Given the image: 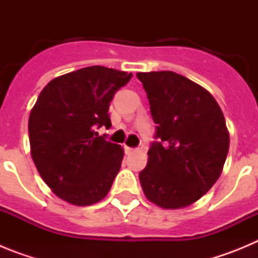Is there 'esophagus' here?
Masks as SVG:
<instances>
[{
    "mask_svg": "<svg viewBox=\"0 0 258 258\" xmlns=\"http://www.w3.org/2000/svg\"><path fill=\"white\" fill-rule=\"evenodd\" d=\"M134 150L136 149H133V147H127V146H125V152H126V154H132Z\"/></svg>",
    "mask_w": 258,
    "mask_h": 258,
    "instance_id": "obj_1",
    "label": "esophagus"
}]
</instances>
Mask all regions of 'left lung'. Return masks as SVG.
Wrapping results in <instances>:
<instances>
[{
    "mask_svg": "<svg viewBox=\"0 0 258 258\" xmlns=\"http://www.w3.org/2000/svg\"><path fill=\"white\" fill-rule=\"evenodd\" d=\"M156 124L143 192L165 209L187 207L211 190L229 152V132L220 106L206 89L172 71L138 72Z\"/></svg>",
    "mask_w": 258,
    "mask_h": 258,
    "instance_id": "1",
    "label": "left lung"
}]
</instances>
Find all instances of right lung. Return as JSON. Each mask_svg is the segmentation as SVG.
Masks as SVG:
<instances>
[{
    "label": "right lung",
    "mask_w": 258,
    "mask_h": 258,
    "mask_svg": "<svg viewBox=\"0 0 258 258\" xmlns=\"http://www.w3.org/2000/svg\"><path fill=\"white\" fill-rule=\"evenodd\" d=\"M132 76L92 66L51 80L38 95L28 121L32 159L60 199L84 207L108 194L124 150L95 131L111 126L109 103Z\"/></svg>",
    "instance_id": "1"
}]
</instances>
